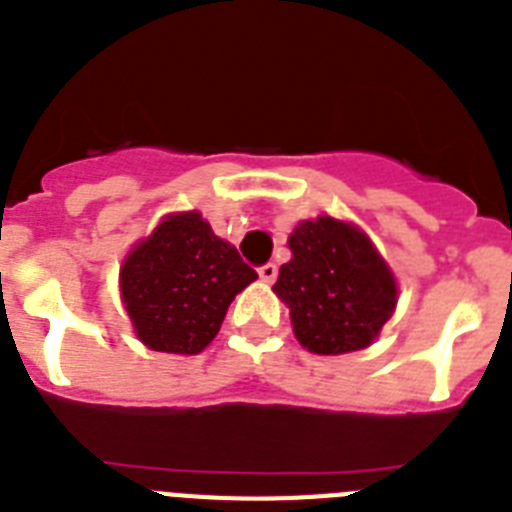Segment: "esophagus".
<instances>
[{"label": "esophagus", "mask_w": 512, "mask_h": 512, "mask_svg": "<svg viewBox=\"0 0 512 512\" xmlns=\"http://www.w3.org/2000/svg\"><path fill=\"white\" fill-rule=\"evenodd\" d=\"M277 274H279L277 264H264V266H259V277H261V282L271 284V282H274V279H277Z\"/></svg>", "instance_id": "1"}]
</instances>
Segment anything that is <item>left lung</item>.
<instances>
[{"label":"left lung","instance_id":"1","mask_svg":"<svg viewBox=\"0 0 512 512\" xmlns=\"http://www.w3.org/2000/svg\"><path fill=\"white\" fill-rule=\"evenodd\" d=\"M289 251L274 292L289 307L297 341L323 356L369 346L395 312L397 282L366 233L320 215L297 225Z\"/></svg>","mask_w":512,"mask_h":512}]
</instances>
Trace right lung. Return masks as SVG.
<instances>
[{
	"label": "right lung",
	"instance_id": "obj_1",
	"mask_svg": "<svg viewBox=\"0 0 512 512\" xmlns=\"http://www.w3.org/2000/svg\"><path fill=\"white\" fill-rule=\"evenodd\" d=\"M259 274L212 233L197 210L174 212L140 241L120 269L135 336L153 351L200 354L238 292Z\"/></svg>",
	"mask_w": 512,
	"mask_h": 512
}]
</instances>
